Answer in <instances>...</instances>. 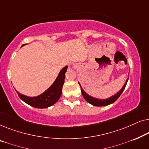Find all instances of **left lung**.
I'll return each mask as SVG.
<instances>
[{
  "label": "left lung",
  "instance_id": "1",
  "mask_svg": "<svg viewBox=\"0 0 149 149\" xmlns=\"http://www.w3.org/2000/svg\"><path fill=\"white\" fill-rule=\"evenodd\" d=\"M127 81H128V79H127V81H126L125 84L123 85V87H122V89L117 93V94H115V95H113V96H112L110 97V98H108L107 100H98V99L93 98V97L89 96V95H87V93H85L84 91H83V89L81 88V93H82L83 96L84 97L85 100H86L87 102L91 104H92L93 106H96V107H104V106H107V105L111 104H112V103L115 102L117 100L118 98H119V96L122 93V92H123V90L125 88V86H126V84H127Z\"/></svg>",
  "mask_w": 149,
  "mask_h": 149
}]
</instances>
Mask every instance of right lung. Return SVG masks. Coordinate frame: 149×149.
Wrapping results in <instances>:
<instances>
[{"label":"right lung","instance_id":"1","mask_svg":"<svg viewBox=\"0 0 149 149\" xmlns=\"http://www.w3.org/2000/svg\"><path fill=\"white\" fill-rule=\"evenodd\" d=\"M67 68H68L67 66L62 68L54 84L47 90H46L40 95L34 97H27L26 95L19 94V93L17 91L20 99L31 107L37 108V109H45L54 104L58 102L62 95V87L64 83L65 73L67 71Z\"/></svg>","mask_w":149,"mask_h":149}]
</instances>
